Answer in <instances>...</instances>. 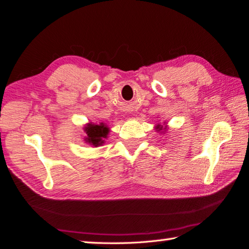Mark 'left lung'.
Segmentation results:
<instances>
[{"label": "left lung", "mask_w": 249, "mask_h": 249, "mask_svg": "<svg viewBox=\"0 0 249 249\" xmlns=\"http://www.w3.org/2000/svg\"><path fill=\"white\" fill-rule=\"evenodd\" d=\"M156 129H159V131H161V129H163V126L157 125V126H156ZM159 131H157V132H159Z\"/></svg>", "instance_id": "obj_1"}]
</instances>
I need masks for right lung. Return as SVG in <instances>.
Returning a JSON list of instances; mask_svg holds the SVG:
<instances>
[{"label":"right lung","instance_id":"1","mask_svg":"<svg viewBox=\"0 0 249 249\" xmlns=\"http://www.w3.org/2000/svg\"><path fill=\"white\" fill-rule=\"evenodd\" d=\"M84 132L86 133L85 141L93 146H100L104 143V139H106L108 135L109 128L104 123L100 124H92L89 123L84 127Z\"/></svg>","mask_w":249,"mask_h":249}]
</instances>
